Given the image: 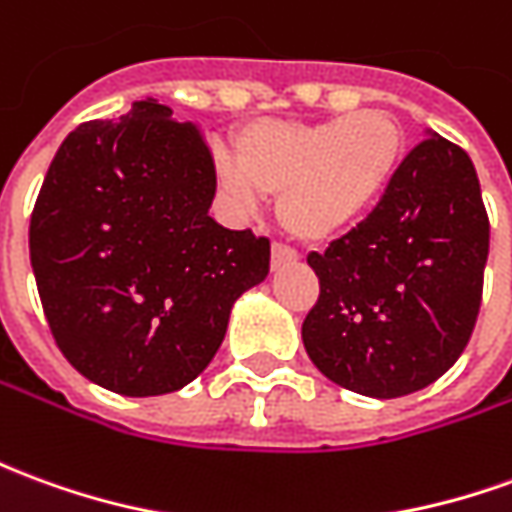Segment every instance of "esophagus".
Segmentation results:
<instances>
[{
	"label": "esophagus",
	"instance_id": "34e87169",
	"mask_svg": "<svg viewBox=\"0 0 512 512\" xmlns=\"http://www.w3.org/2000/svg\"><path fill=\"white\" fill-rule=\"evenodd\" d=\"M296 260H299V255L293 252L291 246H282V244L271 246V268H274V271L282 266H291V263H296Z\"/></svg>",
	"mask_w": 512,
	"mask_h": 512
}]
</instances>
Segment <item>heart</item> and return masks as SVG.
<instances>
[{"mask_svg":"<svg viewBox=\"0 0 512 512\" xmlns=\"http://www.w3.org/2000/svg\"><path fill=\"white\" fill-rule=\"evenodd\" d=\"M405 160V132L388 110L327 121H252L219 157L221 188L244 207L280 196L293 238L324 244L366 219Z\"/></svg>","mask_w":512,"mask_h":512,"instance_id":"obj_1","label":"heart"}]
</instances>
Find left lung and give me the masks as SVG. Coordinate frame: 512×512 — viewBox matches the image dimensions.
I'll use <instances>...</instances> for the list:
<instances>
[{"instance_id": "1", "label": "left lung", "mask_w": 512, "mask_h": 512, "mask_svg": "<svg viewBox=\"0 0 512 512\" xmlns=\"http://www.w3.org/2000/svg\"><path fill=\"white\" fill-rule=\"evenodd\" d=\"M491 224L471 157L430 132L388 194L324 255L302 324L316 368L346 391L396 399L455 366L477 324Z\"/></svg>"}]
</instances>
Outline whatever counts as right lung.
Segmentation results:
<instances>
[{"label":"right lung","mask_w":512,"mask_h":512,"mask_svg":"<svg viewBox=\"0 0 512 512\" xmlns=\"http://www.w3.org/2000/svg\"><path fill=\"white\" fill-rule=\"evenodd\" d=\"M216 166L199 127L157 99L60 144L30 219V263L71 366L121 396L196 380L271 246L207 216Z\"/></svg>","instance_id":"obj_1"}]
</instances>
